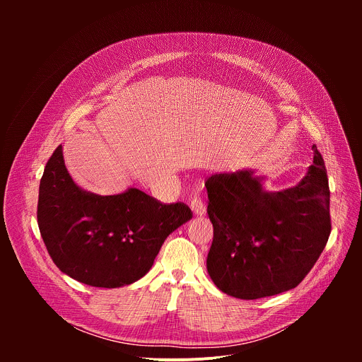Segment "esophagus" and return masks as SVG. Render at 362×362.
I'll return each mask as SVG.
<instances>
[{
  "instance_id": "1",
  "label": "esophagus",
  "mask_w": 362,
  "mask_h": 362,
  "mask_svg": "<svg viewBox=\"0 0 362 362\" xmlns=\"http://www.w3.org/2000/svg\"><path fill=\"white\" fill-rule=\"evenodd\" d=\"M190 208H192L194 215H203L206 212L204 203H203V200H202V197L199 194H193L190 197Z\"/></svg>"
}]
</instances>
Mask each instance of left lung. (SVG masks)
Listing matches in <instances>:
<instances>
[{
	"mask_svg": "<svg viewBox=\"0 0 362 362\" xmlns=\"http://www.w3.org/2000/svg\"><path fill=\"white\" fill-rule=\"evenodd\" d=\"M314 165L293 187L262 189L252 170L212 175L208 215L214 240L206 259L215 285L239 299L298 286L318 261L329 233V186L317 146Z\"/></svg>",
	"mask_w": 362,
	"mask_h": 362,
	"instance_id": "8db88e82",
	"label": "left lung"
}]
</instances>
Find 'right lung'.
Returning a JSON list of instances; mask_svg holds the SVG:
<instances>
[{
  "mask_svg": "<svg viewBox=\"0 0 362 362\" xmlns=\"http://www.w3.org/2000/svg\"><path fill=\"white\" fill-rule=\"evenodd\" d=\"M187 204L162 203L132 187L98 196L69 175L59 146L40 180L37 221L57 268L97 288H119L144 276L165 239L192 219Z\"/></svg>",
  "mask_w": 362,
  "mask_h": 362,
  "instance_id": "obj_1",
  "label": "right lung"
}]
</instances>
